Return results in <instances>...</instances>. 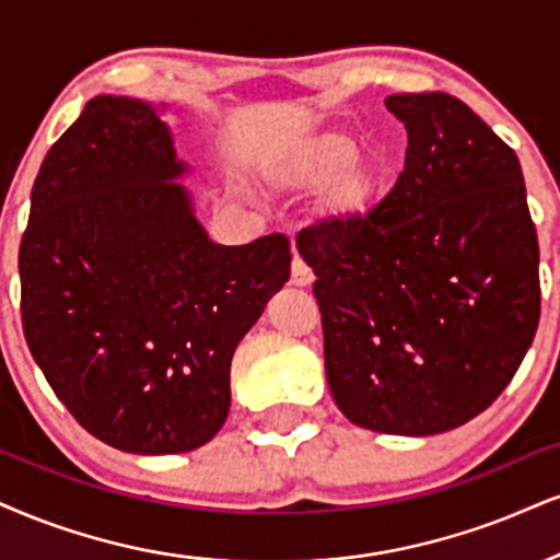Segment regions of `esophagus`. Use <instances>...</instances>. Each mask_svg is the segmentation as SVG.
<instances>
[{"instance_id":"1","label":"esophagus","mask_w":560,"mask_h":560,"mask_svg":"<svg viewBox=\"0 0 560 560\" xmlns=\"http://www.w3.org/2000/svg\"><path fill=\"white\" fill-rule=\"evenodd\" d=\"M291 282L295 288H308L314 282V272L306 265H303V259H299V257H293Z\"/></svg>"}]
</instances>
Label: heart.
<instances>
[{"label":"heart","instance_id":"b5f03b06","mask_svg":"<svg viewBox=\"0 0 560 560\" xmlns=\"http://www.w3.org/2000/svg\"><path fill=\"white\" fill-rule=\"evenodd\" d=\"M358 142L337 129H312L265 163V182L282 195L324 189L319 220L332 233H350L374 218L386 191V165L355 158Z\"/></svg>","mask_w":560,"mask_h":560}]
</instances>
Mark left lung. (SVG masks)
<instances>
[{"label":"left lung","instance_id":"8db88e82","mask_svg":"<svg viewBox=\"0 0 560 560\" xmlns=\"http://www.w3.org/2000/svg\"><path fill=\"white\" fill-rule=\"evenodd\" d=\"M405 171L369 223L301 241L329 392L350 423L433 436L506 389L540 319L520 158L459 98L389 95Z\"/></svg>","mask_w":560,"mask_h":560}]
</instances>
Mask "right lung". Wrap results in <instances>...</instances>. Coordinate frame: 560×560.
Wrapping results in <instances>:
<instances>
[{
  "label": "right lung",
  "mask_w": 560,
  "mask_h": 560,
  "mask_svg": "<svg viewBox=\"0 0 560 560\" xmlns=\"http://www.w3.org/2000/svg\"><path fill=\"white\" fill-rule=\"evenodd\" d=\"M165 103L88 101L48 150L20 244L27 348L74 420L132 454L202 446L238 342L291 278L280 233L210 241Z\"/></svg>",
  "instance_id": "add662e5"
}]
</instances>
